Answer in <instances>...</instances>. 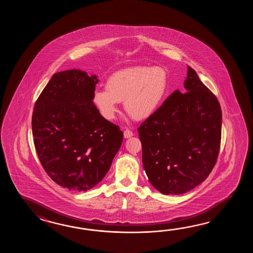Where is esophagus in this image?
Segmentation results:
<instances>
[{
	"label": "esophagus",
	"instance_id": "esophagus-1",
	"mask_svg": "<svg viewBox=\"0 0 253 253\" xmlns=\"http://www.w3.org/2000/svg\"><path fill=\"white\" fill-rule=\"evenodd\" d=\"M133 136V133L132 131H130L128 129H126L124 131V137L125 138H130Z\"/></svg>",
	"mask_w": 253,
	"mask_h": 253
}]
</instances>
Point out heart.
<instances>
[{
    "label": "heart",
    "mask_w": 253,
    "mask_h": 253,
    "mask_svg": "<svg viewBox=\"0 0 253 253\" xmlns=\"http://www.w3.org/2000/svg\"><path fill=\"white\" fill-rule=\"evenodd\" d=\"M169 76L162 67L134 66L114 72L106 87L93 91L92 101L107 120H113L124 100L126 111L135 119H145L156 113L167 96Z\"/></svg>",
    "instance_id": "heart-1"
}]
</instances>
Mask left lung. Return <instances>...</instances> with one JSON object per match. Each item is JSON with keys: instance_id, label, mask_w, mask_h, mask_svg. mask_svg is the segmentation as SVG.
<instances>
[{"instance_id": "obj_1", "label": "left lung", "mask_w": 253, "mask_h": 253, "mask_svg": "<svg viewBox=\"0 0 253 253\" xmlns=\"http://www.w3.org/2000/svg\"><path fill=\"white\" fill-rule=\"evenodd\" d=\"M184 93L172 92L138 127L142 161L151 184L163 194H182L203 183L220 150V103L187 67Z\"/></svg>"}]
</instances>
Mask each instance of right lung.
I'll list each match as a JSON object with an SVG mask.
<instances>
[{"mask_svg":"<svg viewBox=\"0 0 253 253\" xmlns=\"http://www.w3.org/2000/svg\"><path fill=\"white\" fill-rule=\"evenodd\" d=\"M98 79L81 70L55 73L33 110V141L48 176L64 188L85 192L102 181L123 132L92 101Z\"/></svg>","mask_w":253,"mask_h":253,"instance_id":"add662e5","label":"right lung"}]
</instances>
